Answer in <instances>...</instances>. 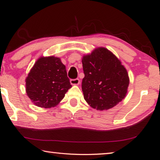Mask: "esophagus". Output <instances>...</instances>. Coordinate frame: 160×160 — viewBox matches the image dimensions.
Segmentation results:
<instances>
[{
  "label": "esophagus",
  "mask_w": 160,
  "mask_h": 160,
  "mask_svg": "<svg viewBox=\"0 0 160 160\" xmlns=\"http://www.w3.org/2000/svg\"><path fill=\"white\" fill-rule=\"evenodd\" d=\"M70 84L72 85H78L80 84V80L79 79H72L70 80Z\"/></svg>",
  "instance_id": "34e87169"
}]
</instances>
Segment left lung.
<instances>
[{
	"label": "left lung",
	"instance_id": "1",
	"mask_svg": "<svg viewBox=\"0 0 160 160\" xmlns=\"http://www.w3.org/2000/svg\"><path fill=\"white\" fill-rule=\"evenodd\" d=\"M82 63L84 99L92 108L110 109L125 98L130 81L128 72L112 51L96 48L82 56Z\"/></svg>",
	"mask_w": 160,
	"mask_h": 160
}]
</instances>
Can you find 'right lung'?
<instances>
[{
  "mask_svg": "<svg viewBox=\"0 0 160 160\" xmlns=\"http://www.w3.org/2000/svg\"><path fill=\"white\" fill-rule=\"evenodd\" d=\"M25 82L29 98L36 106L46 109L58 104L72 87L66 66L53 56L38 58Z\"/></svg>",
  "mask_w": 160,
  "mask_h": 160,
  "instance_id": "add662e5",
  "label": "right lung"
}]
</instances>
